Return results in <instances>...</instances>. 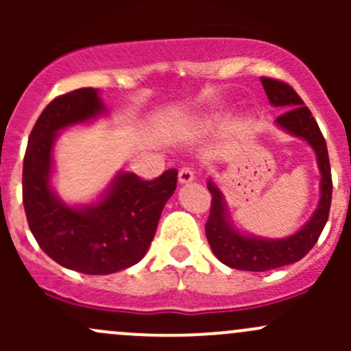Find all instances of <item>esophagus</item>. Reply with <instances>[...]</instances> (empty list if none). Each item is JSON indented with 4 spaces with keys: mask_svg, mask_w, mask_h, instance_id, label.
Masks as SVG:
<instances>
[{
    "mask_svg": "<svg viewBox=\"0 0 351 351\" xmlns=\"http://www.w3.org/2000/svg\"><path fill=\"white\" fill-rule=\"evenodd\" d=\"M193 180H195V171H193V168H190V166H185V168L180 169L178 182L182 183V185H185V183H192Z\"/></svg>",
    "mask_w": 351,
    "mask_h": 351,
    "instance_id": "34e87169",
    "label": "esophagus"
}]
</instances>
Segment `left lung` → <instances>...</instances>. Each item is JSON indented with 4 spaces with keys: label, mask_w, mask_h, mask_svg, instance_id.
Wrapping results in <instances>:
<instances>
[{
    "label": "left lung",
    "mask_w": 351,
    "mask_h": 351,
    "mask_svg": "<svg viewBox=\"0 0 351 351\" xmlns=\"http://www.w3.org/2000/svg\"><path fill=\"white\" fill-rule=\"evenodd\" d=\"M268 101L274 107L284 108L285 112L275 120V125L287 134L306 141L316 154L317 168L321 173L319 202L309 221L287 238L270 239L247 234L239 231L231 221L228 202L217 183L208 178L207 189L212 193V207L208 221L205 224V234L215 256L228 267L244 271H267L285 267L302 260L319 239L329 217L331 207V168H329L328 147L323 134L313 113L299 95L282 81L271 77H261Z\"/></svg>",
    "instance_id": "obj_1"
}]
</instances>
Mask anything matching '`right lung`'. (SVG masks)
Wrapping results in <instances>:
<instances>
[{
    "label": "right lung",
    "instance_id": "1",
    "mask_svg": "<svg viewBox=\"0 0 351 351\" xmlns=\"http://www.w3.org/2000/svg\"><path fill=\"white\" fill-rule=\"evenodd\" d=\"M107 113L97 88L58 97L35 122L23 159V207L32 234L56 263L86 275L115 274L143 260L178 176L168 169L146 182L119 171L97 200L76 205L62 200L52 186L59 134Z\"/></svg>",
    "mask_w": 351,
    "mask_h": 351
}]
</instances>
